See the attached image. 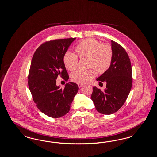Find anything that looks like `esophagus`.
<instances>
[{
	"instance_id": "1",
	"label": "esophagus",
	"mask_w": 157,
	"mask_h": 157,
	"mask_svg": "<svg viewBox=\"0 0 157 157\" xmlns=\"http://www.w3.org/2000/svg\"><path fill=\"white\" fill-rule=\"evenodd\" d=\"M78 86L79 87V88H81L83 86V85L82 84H78Z\"/></svg>"
}]
</instances>
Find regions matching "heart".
Returning <instances> with one entry per match:
<instances>
[{
    "instance_id": "1",
    "label": "heart",
    "mask_w": 157,
    "mask_h": 157,
    "mask_svg": "<svg viewBox=\"0 0 157 157\" xmlns=\"http://www.w3.org/2000/svg\"><path fill=\"white\" fill-rule=\"evenodd\" d=\"M80 58H88L89 67H93L99 74L106 72L110 67L112 60L113 51L111 47L106 44H101L94 38L85 39L76 47ZM63 63L67 69L74 71L78 66V58L74 53L67 51L63 56ZM96 75L94 69L86 71L77 70L71 74V80L79 84L88 82Z\"/></svg>"
}]
</instances>
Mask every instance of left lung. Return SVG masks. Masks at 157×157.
<instances>
[{"label": "left lung", "instance_id": "1", "mask_svg": "<svg viewBox=\"0 0 157 157\" xmlns=\"http://www.w3.org/2000/svg\"><path fill=\"white\" fill-rule=\"evenodd\" d=\"M113 51L110 67L96 81L100 84L106 82V88L101 91L94 86L91 99L98 112L111 114L118 111L125 103L132 86L131 62L124 48L111 41Z\"/></svg>", "mask_w": 157, "mask_h": 157}]
</instances>
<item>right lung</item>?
I'll return each mask as SVG.
<instances>
[{
  "label": "right lung",
  "mask_w": 157,
  "mask_h": 157,
  "mask_svg": "<svg viewBox=\"0 0 157 157\" xmlns=\"http://www.w3.org/2000/svg\"><path fill=\"white\" fill-rule=\"evenodd\" d=\"M76 38L47 41L35 51L28 76V84L34 103L45 115L59 118L69 112L78 90V85L69 82L63 89L56 85L60 76L68 81L69 76L63 56Z\"/></svg>",
  "instance_id": "right-lung-1"
}]
</instances>
